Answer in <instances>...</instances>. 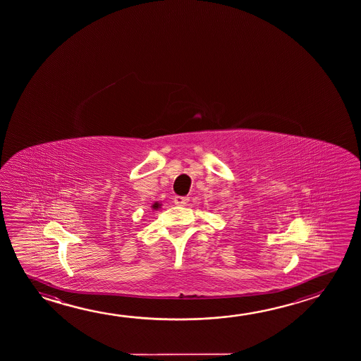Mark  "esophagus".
<instances>
[{
	"instance_id": "34e87169",
	"label": "esophagus",
	"mask_w": 361,
	"mask_h": 361,
	"mask_svg": "<svg viewBox=\"0 0 361 361\" xmlns=\"http://www.w3.org/2000/svg\"><path fill=\"white\" fill-rule=\"evenodd\" d=\"M189 197H185V196H175L173 202H175V205H180V207H183V205H186V204L189 202Z\"/></svg>"
}]
</instances>
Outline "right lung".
<instances>
[{
    "instance_id": "obj_1",
    "label": "right lung",
    "mask_w": 361,
    "mask_h": 361,
    "mask_svg": "<svg viewBox=\"0 0 361 361\" xmlns=\"http://www.w3.org/2000/svg\"><path fill=\"white\" fill-rule=\"evenodd\" d=\"M159 207V205H157V204H154V207Z\"/></svg>"
}]
</instances>
